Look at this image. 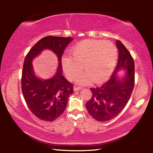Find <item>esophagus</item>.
<instances>
[{"label":"esophagus","mask_w":153,"mask_h":153,"mask_svg":"<svg viewBox=\"0 0 153 153\" xmlns=\"http://www.w3.org/2000/svg\"><path fill=\"white\" fill-rule=\"evenodd\" d=\"M83 88L82 87H75L74 88V91H79V90H81V89H82Z\"/></svg>","instance_id":"1"}]
</instances>
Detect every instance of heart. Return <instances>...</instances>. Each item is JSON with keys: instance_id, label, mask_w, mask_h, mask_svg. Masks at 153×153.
I'll return each mask as SVG.
<instances>
[{"instance_id": "b5f03b06", "label": "heart", "mask_w": 153, "mask_h": 153, "mask_svg": "<svg viewBox=\"0 0 153 153\" xmlns=\"http://www.w3.org/2000/svg\"><path fill=\"white\" fill-rule=\"evenodd\" d=\"M71 56L62 58V66L70 80L73 81L83 70L85 72L77 78L79 83L103 82L114 69L118 50L110 41L86 39L71 48Z\"/></svg>"}]
</instances>
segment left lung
<instances>
[{
  "mask_svg": "<svg viewBox=\"0 0 153 153\" xmlns=\"http://www.w3.org/2000/svg\"><path fill=\"white\" fill-rule=\"evenodd\" d=\"M118 48V61L112 76L102 85L91 88L92 97L86 103L89 114L99 122H107L122 112L130 98L135 84L134 58L121 41L116 42ZM127 71L125 77L120 80L117 72L120 69Z\"/></svg>",
  "mask_w": 153,
  "mask_h": 153,
  "instance_id": "obj_1",
  "label": "left lung"
}]
</instances>
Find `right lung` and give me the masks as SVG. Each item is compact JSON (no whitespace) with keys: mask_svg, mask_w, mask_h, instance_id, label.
<instances>
[{"mask_svg":"<svg viewBox=\"0 0 153 153\" xmlns=\"http://www.w3.org/2000/svg\"><path fill=\"white\" fill-rule=\"evenodd\" d=\"M71 37L47 36L39 41L25 58L22 74V90L29 109L41 120L53 122L66 108L73 85L62 76V56ZM44 49H50L59 58V69L51 79H39L34 74L31 62Z\"/></svg>","mask_w":153,"mask_h":153,"instance_id":"1","label":"right lung"}]
</instances>
